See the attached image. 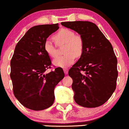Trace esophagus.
<instances>
[{
	"mask_svg": "<svg viewBox=\"0 0 129 129\" xmlns=\"http://www.w3.org/2000/svg\"><path fill=\"white\" fill-rule=\"evenodd\" d=\"M68 71H69V69H68L67 68H65V69H63V72H64L65 74H67Z\"/></svg>",
	"mask_w": 129,
	"mask_h": 129,
	"instance_id": "esophagus-1",
	"label": "esophagus"
}]
</instances>
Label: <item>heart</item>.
<instances>
[{
    "instance_id": "b5f03b06",
    "label": "heart",
    "mask_w": 129,
    "mask_h": 129,
    "mask_svg": "<svg viewBox=\"0 0 129 129\" xmlns=\"http://www.w3.org/2000/svg\"><path fill=\"white\" fill-rule=\"evenodd\" d=\"M53 39L57 45L65 43L63 51L65 54L58 56L54 59V66L59 67L66 68L73 64L76 57H80L84 49V42L81 37L75 35L72 30L63 28L53 36ZM44 50L49 56L55 57L57 55L56 48L50 40L48 39L44 43Z\"/></svg>"
}]
</instances>
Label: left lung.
Returning a JSON list of instances; mask_svg holds the SVG:
<instances>
[{"label":"left lung","instance_id":"obj_1","mask_svg":"<svg viewBox=\"0 0 129 129\" xmlns=\"http://www.w3.org/2000/svg\"><path fill=\"white\" fill-rule=\"evenodd\" d=\"M61 24L76 31L84 42L83 53L69 71L75 101L86 108L100 107L116 86L117 62L112 45L93 22L70 21Z\"/></svg>","mask_w":129,"mask_h":129}]
</instances>
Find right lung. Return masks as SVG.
<instances>
[{
  "mask_svg": "<svg viewBox=\"0 0 129 129\" xmlns=\"http://www.w3.org/2000/svg\"><path fill=\"white\" fill-rule=\"evenodd\" d=\"M59 28L58 24L32 27L17 43L10 62V78L15 97L24 107L35 111L49 108L54 90L64 77L62 68L46 73L51 61L44 43Z\"/></svg>",
  "mask_w": 129,
  "mask_h": 129,
  "instance_id": "obj_1",
  "label": "right lung"
}]
</instances>
